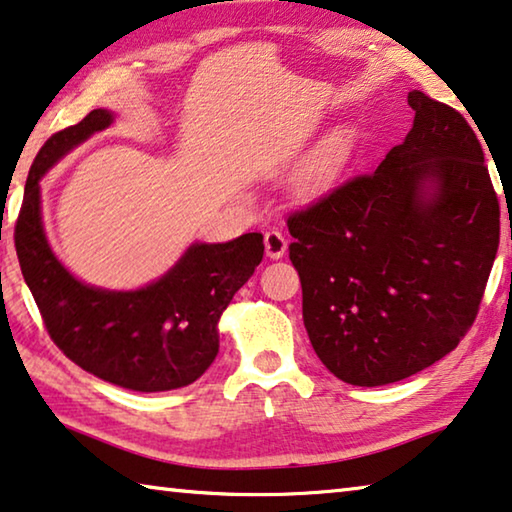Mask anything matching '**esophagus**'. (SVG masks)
I'll return each instance as SVG.
<instances>
[{"instance_id": "1", "label": "esophagus", "mask_w": 512, "mask_h": 512, "mask_svg": "<svg viewBox=\"0 0 512 512\" xmlns=\"http://www.w3.org/2000/svg\"><path fill=\"white\" fill-rule=\"evenodd\" d=\"M264 246H266V255L271 259H280L287 253V237L282 234V230H269L264 234Z\"/></svg>"}]
</instances>
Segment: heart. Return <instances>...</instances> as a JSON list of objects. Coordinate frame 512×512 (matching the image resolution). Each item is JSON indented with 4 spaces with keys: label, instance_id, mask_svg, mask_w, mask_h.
<instances>
[{
    "label": "heart",
    "instance_id": "1",
    "mask_svg": "<svg viewBox=\"0 0 512 512\" xmlns=\"http://www.w3.org/2000/svg\"><path fill=\"white\" fill-rule=\"evenodd\" d=\"M344 148H346V143L342 139L332 143L328 152L323 154L321 159H316L310 166H307V170L303 173V184L314 186V184H321L323 180H328V177L332 175V170L337 168V161L344 154Z\"/></svg>",
    "mask_w": 512,
    "mask_h": 512
}]
</instances>
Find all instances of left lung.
<instances>
[{
    "label": "left lung",
    "instance_id": "left-lung-1",
    "mask_svg": "<svg viewBox=\"0 0 512 512\" xmlns=\"http://www.w3.org/2000/svg\"><path fill=\"white\" fill-rule=\"evenodd\" d=\"M415 123L373 173L287 216L319 360L378 387L431 367L476 321L499 248V198L462 113L408 93Z\"/></svg>",
    "mask_w": 512,
    "mask_h": 512
}]
</instances>
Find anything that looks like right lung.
I'll list each match as a JSON object with an SVG mask.
<instances>
[{
    "label": "right lung",
    "instance_id": "add662e5",
    "mask_svg": "<svg viewBox=\"0 0 512 512\" xmlns=\"http://www.w3.org/2000/svg\"><path fill=\"white\" fill-rule=\"evenodd\" d=\"M95 109L52 134L31 164L15 223L24 282L47 335L81 369L134 392L191 385L218 353V319L264 257L259 232L227 243H193L164 278L139 291H104L72 278L54 257L40 218V177L63 154L111 125Z\"/></svg>",
    "mask_w": 512,
    "mask_h": 512
}]
</instances>
